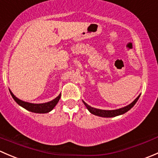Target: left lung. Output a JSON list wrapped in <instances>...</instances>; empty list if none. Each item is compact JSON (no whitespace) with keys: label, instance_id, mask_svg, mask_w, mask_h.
Instances as JSON below:
<instances>
[{"label":"left lung","instance_id":"8db88e82","mask_svg":"<svg viewBox=\"0 0 158 158\" xmlns=\"http://www.w3.org/2000/svg\"><path fill=\"white\" fill-rule=\"evenodd\" d=\"M139 97L140 95H138V98H135V101L132 102L131 103L130 105H128V106H125V107L122 108V109H116V110H101V109H95V108H92L91 107V106H88L85 102H83V103L92 114L100 116V117L111 118V117H115V116L120 115V114H125V112H127V111H129V110L135 106V103L137 102V101H138V98H139Z\"/></svg>","mask_w":158,"mask_h":158}]
</instances>
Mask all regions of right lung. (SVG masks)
Listing matches in <instances>:
<instances>
[{"instance_id":"obj_1","label":"right lung","mask_w":158,"mask_h":158,"mask_svg":"<svg viewBox=\"0 0 158 158\" xmlns=\"http://www.w3.org/2000/svg\"><path fill=\"white\" fill-rule=\"evenodd\" d=\"M10 92L11 96L13 97V98L15 100V102L17 104L20 105L23 108H24L25 109L35 113H47L49 111H50L51 110H52V109L55 107L56 105L58 103L59 100H60V97H61V94H60L59 96H57L55 99L52 100V101L49 102L42 103V104H33V103L26 102H23L18 99L10 91Z\"/></svg>"}]
</instances>
